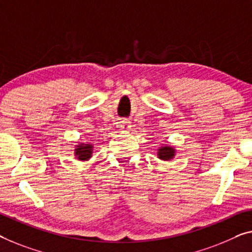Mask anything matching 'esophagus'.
Listing matches in <instances>:
<instances>
[{"mask_svg":"<svg viewBox=\"0 0 252 252\" xmlns=\"http://www.w3.org/2000/svg\"><path fill=\"white\" fill-rule=\"evenodd\" d=\"M120 127H121V130L123 131H129L130 130V122L126 121V120H123V121H120Z\"/></svg>","mask_w":252,"mask_h":252,"instance_id":"1","label":"esophagus"}]
</instances>
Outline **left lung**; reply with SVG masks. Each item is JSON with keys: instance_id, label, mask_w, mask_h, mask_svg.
Listing matches in <instances>:
<instances>
[{"instance_id": "1", "label": "left lung", "mask_w": 252, "mask_h": 252, "mask_svg": "<svg viewBox=\"0 0 252 252\" xmlns=\"http://www.w3.org/2000/svg\"><path fill=\"white\" fill-rule=\"evenodd\" d=\"M176 149L173 146L168 145H163L157 149V158L160 160H164V162H168V160H172L175 157Z\"/></svg>"}]
</instances>
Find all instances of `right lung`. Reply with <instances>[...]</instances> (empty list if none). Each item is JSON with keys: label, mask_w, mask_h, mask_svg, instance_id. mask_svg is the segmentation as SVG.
<instances>
[{"label": "right lung", "mask_w": 252, "mask_h": 252, "mask_svg": "<svg viewBox=\"0 0 252 252\" xmlns=\"http://www.w3.org/2000/svg\"><path fill=\"white\" fill-rule=\"evenodd\" d=\"M74 157L78 160H81V162H87L93 157L94 153V145L93 144H85V142H80L74 146L73 149Z\"/></svg>", "instance_id": "1"}]
</instances>
